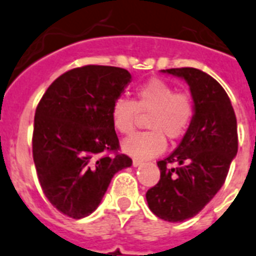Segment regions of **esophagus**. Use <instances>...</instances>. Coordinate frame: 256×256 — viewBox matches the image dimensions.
Segmentation results:
<instances>
[{
  "instance_id": "obj_1",
  "label": "esophagus",
  "mask_w": 256,
  "mask_h": 256,
  "mask_svg": "<svg viewBox=\"0 0 256 256\" xmlns=\"http://www.w3.org/2000/svg\"><path fill=\"white\" fill-rule=\"evenodd\" d=\"M143 164H144V162L142 160H138V158H134V160H132V165H134V166H140V165Z\"/></svg>"
}]
</instances>
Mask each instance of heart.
Listing matches in <instances>:
<instances>
[{
  "mask_svg": "<svg viewBox=\"0 0 256 256\" xmlns=\"http://www.w3.org/2000/svg\"><path fill=\"white\" fill-rule=\"evenodd\" d=\"M138 112L147 117L150 132H138L124 142V151L136 158H150L165 150L166 140L181 139L194 118V102L186 92H176L162 79H151L135 90L134 100L117 98L110 109L112 124L121 134L134 132Z\"/></svg>",
  "mask_w": 256,
  "mask_h": 256,
  "instance_id": "1",
  "label": "heart"
}]
</instances>
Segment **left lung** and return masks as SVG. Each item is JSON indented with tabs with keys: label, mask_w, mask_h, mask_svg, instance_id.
Masks as SVG:
<instances>
[{
	"label": "left lung",
	"mask_w": 256,
	"mask_h": 256,
	"mask_svg": "<svg viewBox=\"0 0 256 256\" xmlns=\"http://www.w3.org/2000/svg\"><path fill=\"white\" fill-rule=\"evenodd\" d=\"M161 72L188 82L195 113L180 146L158 161L160 181L146 198L158 218L181 222L199 214L224 184L238 151L237 118L228 94L211 75L194 68Z\"/></svg>",
	"instance_id": "8db88e82"
}]
</instances>
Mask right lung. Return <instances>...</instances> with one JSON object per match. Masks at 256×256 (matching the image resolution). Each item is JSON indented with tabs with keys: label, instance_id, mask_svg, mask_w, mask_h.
<instances>
[{
	"label": "right lung",
	"instance_id": "right-lung-1",
	"mask_svg": "<svg viewBox=\"0 0 256 256\" xmlns=\"http://www.w3.org/2000/svg\"><path fill=\"white\" fill-rule=\"evenodd\" d=\"M132 80L128 70L87 65L60 75L38 104L32 154L52 206L82 218L100 204L113 176L132 166L112 124L113 102Z\"/></svg>",
	"mask_w": 256,
	"mask_h": 256
}]
</instances>
